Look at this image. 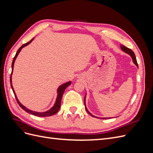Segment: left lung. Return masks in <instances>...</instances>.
Wrapping results in <instances>:
<instances>
[{
  "label": "left lung",
  "instance_id": "1",
  "mask_svg": "<svg viewBox=\"0 0 153 153\" xmlns=\"http://www.w3.org/2000/svg\"><path fill=\"white\" fill-rule=\"evenodd\" d=\"M121 50L123 51V52H126V53H128V54H129V55H130V56H131V58H132V59H133V63L135 64V65L138 67V64H137V59H136L135 55V53H134V52H133V51H132L131 49H129V48H128L126 47H125V46L122 45H121ZM85 96H86V95H85ZM85 98H84V105H85V108L86 111L87 112V113L89 114V115H91L92 117H96V118L102 119H110V118H112V117H96V116H94V115H92V114H91V113L89 112V110H87V107H86V105H85Z\"/></svg>",
  "mask_w": 153,
  "mask_h": 153
}]
</instances>
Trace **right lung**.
<instances>
[{"mask_svg": "<svg viewBox=\"0 0 153 153\" xmlns=\"http://www.w3.org/2000/svg\"><path fill=\"white\" fill-rule=\"evenodd\" d=\"M34 39V38H33ZM33 39H32L30 41H29L28 43H27L25 44H24L23 45L22 47L18 50L17 52L15 55V57L13 58V62H12V65H11V68H12V71H11V76H10V83H11V87L13 89V93L14 94H15V96L16 98V100L17 101V102L18 103V105H19L20 106V107L23 109L24 110L25 112H27V113H29V114H31L32 115H35V116H38V117H48V116H51V115H53L54 114H56L58 111L60 109V107H61V100H62V95L64 94V91H65V89L67 88V87H68L69 85H71V82L69 81L68 82H66L65 83V84H64L61 85H60L58 89H57V98H56V101H55V103L54 104V105L52 106V108H51L50 110L46 111V112H35V111H32V110H30L28 108H27L25 106H24V105H23L20 101L19 100H18L17 97H16V95L15 94V90H14L13 89V85H12V78H11V76H12V74H13V67H14V64H15V60L18 56V55L19 54V53L20 52L21 50L26 47L27 45H28L29 44H30L32 41L33 40Z\"/></svg>", "mask_w": 153, "mask_h": 153, "instance_id": "obj_1", "label": "right lung"}]
</instances>
